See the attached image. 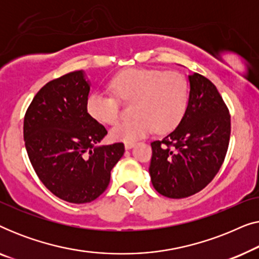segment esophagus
Listing matches in <instances>:
<instances>
[{
    "label": "esophagus",
    "instance_id": "34e87169",
    "mask_svg": "<svg viewBox=\"0 0 259 259\" xmlns=\"http://www.w3.org/2000/svg\"><path fill=\"white\" fill-rule=\"evenodd\" d=\"M134 145H136L134 143H126L125 144V148H126V150H131V148L134 147Z\"/></svg>",
    "mask_w": 259,
    "mask_h": 259
}]
</instances>
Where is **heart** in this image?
Returning a JSON list of instances; mask_svg holds the SVG:
<instances>
[{"mask_svg":"<svg viewBox=\"0 0 259 259\" xmlns=\"http://www.w3.org/2000/svg\"><path fill=\"white\" fill-rule=\"evenodd\" d=\"M116 95L93 92L88 95L86 108L92 118L112 125L119 118V100L132 102L133 119L111 130L114 141L134 143L153 132L166 133L176 128L185 115L189 104V82L176 70L130 68L116 74L109 82Z\"/></svg>","mask_w":259,"mask_h":259,"instance_id":"b5f03b06","label":"heart"}]
</instances>
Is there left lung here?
<instances>
[{
  "instance_id": "obj_1",
  "label": "left lung",
  "mask_w": 259,
  "mask_h": 259,
  "mask_svg": "<svg viewBox=\"0 0 259 259\" xmlns=\"http://www.w3.org/2000/svg\"><path fill=\"white\" fill-rule=\"evenodd\" d=\"M185 115L164 139L151 143L152 185L167 198L199 192L214 178L229 147V109L213 83L198 73L189 75Z\"/></svg>"
}]
</instances>
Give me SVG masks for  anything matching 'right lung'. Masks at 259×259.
I'll return each instance as SVG.
<instances>
[{
  "mask_svg": "<svg viewBox=\"0 0 259 259\" xmlns=\"http://www.w3.org/2000/svg\"><path fill=\"white\" fill-rule=\"evenodd\" d=\"M91 83L83 70L46 83L28 107L23 138L44 185L60 199L84 204L107 189L122 143L101 146L107 131L88 114Z\"/></svg>",
  "mask_w": 259,
  "mask_h": 259,
  "instance_id": "1",
  "label": "right lung"
}]
</instances>
